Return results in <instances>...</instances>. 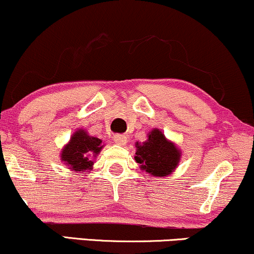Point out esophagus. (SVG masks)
<instances>
[{
    "label": "esophagus",
    "instance_id": "34e87169",
    "mask_svg": "<svg viewBox=\"0 0 254 254\" xmlns=\"http://www.w3.org/2000/svg\"><path fill=\"white\" fill-rule=\"evenodd\" d=\"M114 139L118 145H125L127 142V137L125 135H116Z\"/></svg>",
    "mask_w": 254,
    "mask_h": 254
}]
</instances>
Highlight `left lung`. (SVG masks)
I'll list each match as a JSON object with an SVG mask.
<instances>
[{
    "label": "left lung",
    "mask_w": 254,
    "mask_h": 254,
    "mask_svg": "<svg viewBox=\"0 0 254 254\" xmlns=\"http://www.w3.org/2000/svg\"><path fill=\"white\" fill-rule=\"evenodd\" d=\"M136 149V162L152 176L170 175L181 158V151L158 129L149 132L145 142H137Z\"/></svg>",
    "instance_id": "8db88e82"
}]
</instances>
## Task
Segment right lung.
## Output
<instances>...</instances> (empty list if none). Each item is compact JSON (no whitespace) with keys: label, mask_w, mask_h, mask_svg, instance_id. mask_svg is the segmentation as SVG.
Returning a JSON list of instances; mask_svg holds the SVG:
<instances>
[{"label":"right lung","mask_w":254,"mask_h":254,"mask_svg":"<svg viewBox=\"0 0 254 254\" xmlns=\"http://www.w3.org/2000/svg\"><path fill=\"white\" fill-rule=\"evenodd\" d=\"M102 139L88 136L84 130L73 133L69 142L61 151V161L74 172H87L92 169V157H96L102 150Z\"/></svg>","instance_id":"obj_1"}]
</instances>
